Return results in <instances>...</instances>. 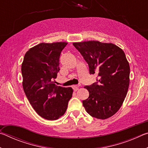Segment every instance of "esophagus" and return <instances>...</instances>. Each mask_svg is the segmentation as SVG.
I'll use <instances>...</instances> for the list:
<instances>
[{
    "label": "esophagus",
    "mask_w": 148,
    "mask_h": 148,
    "mask_svg": "<svg viewBox=\"0 0 148 148\" xmlns=\"http://www.w3.org/2000/svg\"><path fill=\"white\" fill-rule=\"evenodd\" d=\"M79 86H80V84H78V85H74V86H72V89H73L74 90V91H76L77 90H78Z\"/></svg>",
    "instance_id": "1"
}]
</instances>
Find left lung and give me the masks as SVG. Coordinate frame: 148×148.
Instances as JSON below:
<instances>
[{
	"instance_id": "obj_1",
	"label": "left lung",
	"mask_w": 148,
	"mask_h": 148,
	"mask_svg": "<svg viewBox=\"0 0 148 148\" xmlns=\"http://www.w3.org/2000/svg\"><path fill=\"white\" fill-rule=\"evenodd\" d=\"M73 45L88 64L89 73L99 76L96 83L84 87L89 96L83 106L92 117L109 118L121 108L128 91L130 66L124 51L112 43L96 40Z\"/></svg>"
}]
</instances>
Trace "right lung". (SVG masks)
<instances>
[{"instance_id": "add662e5", "label": "right lung", "mask_w": 148, "mask_h": 148, "mask_svg": "<svg viewBox=\"0 0 148 148\" xmlns=\"http://www.w3.org/2000/svg\"><path fill=\"white\" fill-rule=\"evenodd\" d=\"M67 44L36 45L27 51L21 64L25 93L36 113L46 119L63 116L72 96V87L58 86L53 82L60 70V55Z\"/></svg>"}]
</instances>
